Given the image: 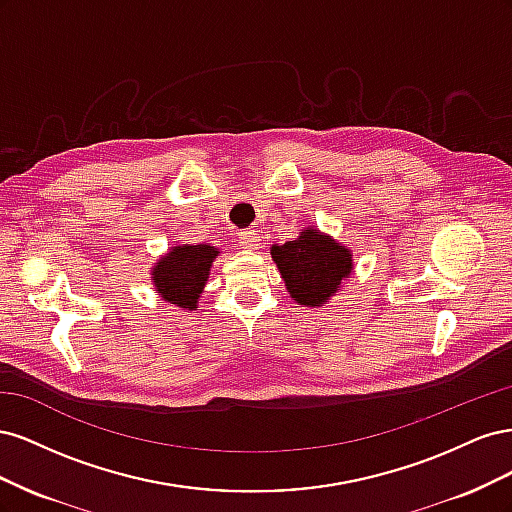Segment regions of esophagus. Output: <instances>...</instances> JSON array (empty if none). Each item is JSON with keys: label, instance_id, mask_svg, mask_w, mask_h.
Returning a JSON list of instances; mask_svg holds the SVG:
<instances>
[{"label": "esophagus", "instance_id": "1", "mask_svg": "<svg viewBox=\"0 0 512 512\" xmlns=\"http://www.w3.org/2000/svg\"><path fill=\"white\" fill-rule=\"evenodd\" d=\"M239 243L245 247V250H256V247L260 245V235L256 228H247L243 230L239 235Z\"/></svg>", "mask_w": 512, "mask_h": 512}]
</instances>
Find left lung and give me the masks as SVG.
I'll use <instances>...</instances> for the list:
<instances>
[{
  "label": "left lung",
  "instance_id": "obj_1",
  "mask_svg": "<svg viewBox=\"0 0 512 512\" xmlns=\"http://www.w3.org/2000/svg\"><path fill=\"white\" fill-rule=\"evenodd\" d=\"M271 258L280 269L290 297L305 307H320L352 273V254L314 226L299 239L271 247Z\"/></svg>",
  "mask_w": 512,
  "mask_h": 512
}]
</instances>
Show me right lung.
<instances>
[{
    "instance_id": "obj_1",
    "label": "right lung",
    "mask_w": 512,
    "mask_h": 512,
    "mask_svg": "<svg viewBox=\"0 0 512 512\" xmlns=\"http://www.w3.org/2000/svg\"><path fill=\"white\" fill-rule=\"evenodd\" d=\"M218 254V247L207 243L170 247V252L162 256L151 271L160 297L177 307L194 309Z\"/></svg>"
}]
</instances>
